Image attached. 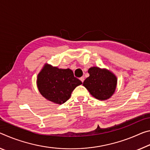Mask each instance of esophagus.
Instances as JSON below:
<instances>
[{"label":"esophagus","mask_w":150,"mask_h":150,"mask_svg":"<svg viewBox=\"0 0 150 150\" xmlns=\"http://www.w3.org/2000/svg\"><path fill=\"white\" fill-rule=\"evenodd\" d=\"M80 80H81V82H83L84 81V76H82V77H81L80 78Z\"/></svg>","instance_id":"34e87169"}]
</instances>
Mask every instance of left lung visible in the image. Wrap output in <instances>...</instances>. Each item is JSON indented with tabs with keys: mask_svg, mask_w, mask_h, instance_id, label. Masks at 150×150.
<instances>
[{
	"mask_svg": "<svg viewBox=\"0 0 150 150\" xmlns=\"http://www.w3.org/2000/svg\"><path fill=\"white\" fill-rule=\"evenodd\" d=\"M89 77L83 82V86L92 96L100 100H105L114 94L117 85V78L106 69L91 67L88 69Z\"/></svg>",
	"mask_w": 150,
	"mask_h": 150,
	"instance_id": "obj_1",
	"label": "left lung"
}]
</instances>
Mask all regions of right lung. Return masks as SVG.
Instances as JSON below:
<instances>
[{"mask_svg": "<svg viewBox=\"0 0 150 150\" xmlns=\"http://www.w3.org/2000/svg\"><path fill=\"white\" fill-rule=\"evenodd\" d=\"M36 82L42 96L58 104L67 101L75 88L82 84L69 68L60 69L48 64L38 74Z\"/></svg>", "mask_w": 150, "mask_h": 150, "instance_id": "obj_1", "label": "right lung"}]
</instances>
